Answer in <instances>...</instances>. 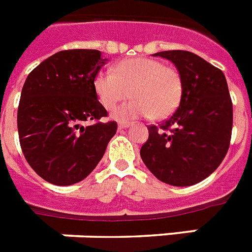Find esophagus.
<instances>
[{"mask_svg":"<svg viewBox=\"0 0 252 252\" xmlns=\"http://www.w3.org/2000/svg\"><path fill=\"white\" fill-rule=\"evenodd\" d=\"M128 126H130V124H128V122H120V124H118V130H124V128H127Z\"/></svg>","mask_w":252,"mask_h":252,"instance_id":"1","label":"esophagus"}]
</instances>
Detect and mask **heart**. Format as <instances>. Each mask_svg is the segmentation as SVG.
Instances as JSON below:
<instances>
[{
  "mask_svg": "<svg viewBox=\"0 0 252 252\" xmlns=\"http://www.w3.org/2000/svg\"><path fill=\"white\" fill-rule=\"evenodd\" d=\"M94 92L106 109H113L131 94L132 100L113 112L120 121L154 116L166 118L178 108L183 84L174 67L154 58L138 57L124 60L114 66L113 72L101 71L94 79Z\"/></svg>",
  "mask_w": 252,
  "mask_h": 252,
  "instance_id": "b5f03b06",
  "label": "heart"
}]
</instances>
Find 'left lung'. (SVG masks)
<instances>
[{"mask_svg": "<svg viewBox=\"0 0 252 252\" xmlns=\"http://www.w3.org/2000/svg\"><path fill=\"white\" fill-rule=\"evenodd\" d=\"M174 63L183 84L180 106L164 124L148 127L140 158L161 182L191 186L212 174L230 144L233 104L224 72L186 50L152 54Z\"/></svg>", "mask_w": 252, "mask_h": 252, "instance_id": "left-lung-1", "label": "left lung"}]
</instances>
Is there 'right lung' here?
<instances>
[{"label":"right lung","mask_w":252,"mask_h":252,"mask_svg":"<svg viewBox=\"0 0 252 252\" xmlns=\"http://www.w3.org/2000/svg\"><path fill=\"white\" fill-rule=\"evenodd\" d=\"M96 49L61 50L28 74L18 106V132L27 162L46 182L69 186L100 162L117 131L106 117L94 79L106 63Z\"/></svg>","instance_id":"obj_1"}]
</instances>
